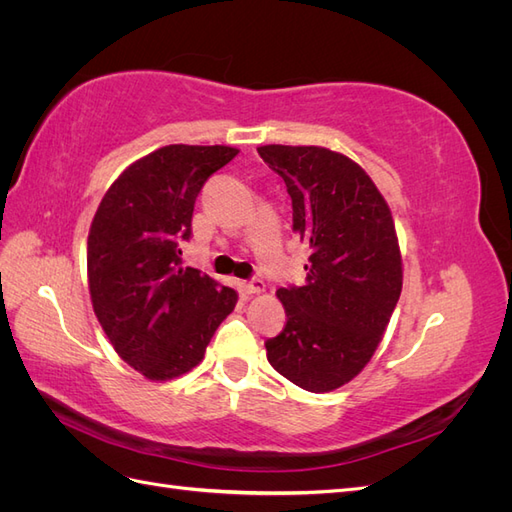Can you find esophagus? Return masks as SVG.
Instances as JSON below:
<instances>
[{
  "label": "esophagus",
  "mask_w": 512,
  "mask_h": 512,
  "mask_svg": "<svg viewBox=\"0 0 512 512\" xmlns=\"http://www.w3.org/2000/svg\"><path fill=\"white\" fill-rule=\"evenodd\" d=\"M243 290L245 294H260L267 290V284L262 280H250V282H243Z\"/></svg>",
  "instance_id": "esophagus-1"
}]
</instances>
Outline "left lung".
I'll return each mask as SVG.
<instances>
[{"instance_id": "left-lung-1", "label": "left lung", "mask_w": 512, "mask_h": 512, "mask_svg": "<svg viewBox=\"0 0 512 512\" xmlns=\"http://www.w3.org/2000/svg\"><path fill=\"white\" fill-rule=\"evenodd\" d=\"M292 198V230L309 245L303 286L280 288L284 331L265 342L292 384L329 393L359 376L389 327L404 284L395 222L365 170L327 147H258Z\"/></svg>"}]
</instances>
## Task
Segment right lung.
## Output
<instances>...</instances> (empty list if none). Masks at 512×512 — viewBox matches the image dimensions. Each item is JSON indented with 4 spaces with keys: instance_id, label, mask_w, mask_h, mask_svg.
Here are the masks:
<instances>
[{
    "instance_id": "right-lung-1",
    "label": "right lung",
    "mask_w": 512,
    "mask_h": 512,
    "mask_svg": "<svg viewBox=\"0 0 512 512\" xmlns=\"http://www.w3.org/2000/svg\"><path fill=\"white\" fill-rule=\"evenodd\" d=\"M239 153L166 145L113 181L87 237L91 305L115 352L147 380H173L200 361L237 292L181 267V241L205 181Z\"/></svg>"
}]
</instances>
